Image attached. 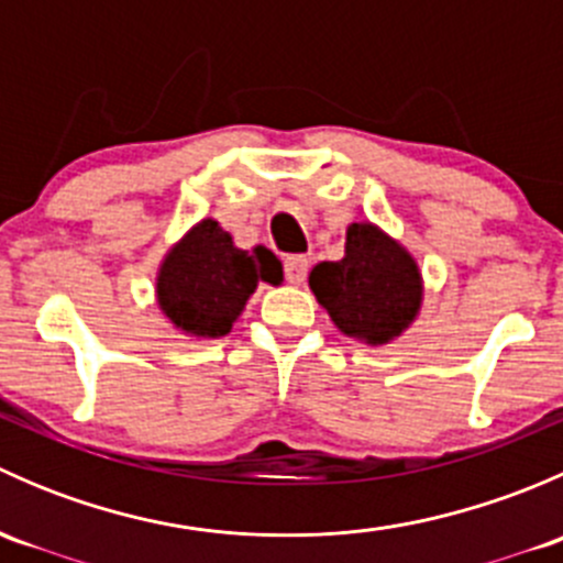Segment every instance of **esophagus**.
Listing matches in <instances>:
<instances>
[{
  "label": "esophagus",
  "instance_id": "1",
  "mask_svg": "<svg viewBox=\"0 0 563 563\" xmlns=\"http://www.w3.org/2000/svg\"><path fill=\"white\" fill-rule=\"evenodd\" d=\"M283 266H286V280L291 283V286H302L305 277H308L310 261L305 258V255H288Z\"/></svg>",
  "mask_w": 563,
  "mask_h": 563
}]
</instances>
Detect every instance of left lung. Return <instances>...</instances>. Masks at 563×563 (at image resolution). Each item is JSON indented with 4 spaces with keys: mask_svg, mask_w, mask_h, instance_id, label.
<instances>
[{
    "mask_svg": "<svg viewBox=\"0 0 563 563\" xmlns=\"http://www.w3.org/2000/svg\"><path fill=\"white\" fill-rule=\"evenodd\" d=\"M310 288L340 332L371 345L406 332L422 305L417 261L373 223L349 225L345 255L313 266Z\"/></svg>",
    "mask_w": 563,
    "mask_h": 563,
    "instance_id": "1",
    "label": "left lung"
}]
</instances>
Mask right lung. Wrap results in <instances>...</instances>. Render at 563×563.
<instances>
[{"instance_id":"1","label":"right lung","mask_w":563,"mask_h":563,"mask_svg":"<svg viewBox=\"0 0 563 563\" xmlns=\"http://www.w3.org/2000/svg\"><path fill=\"white\" fill-rule=\"evenodd\" d=\"M258 280L280 283L275 253L240 250L218 220L192 225L163 258L157 272V305L176 329L190 338H223L245 310Z\"/></svg>"}]
</instances>
